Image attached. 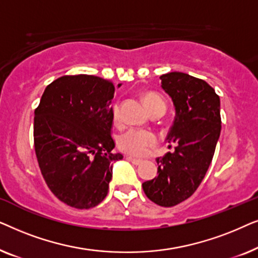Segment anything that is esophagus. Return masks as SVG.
I'll return each mask as SVG.
<instances>
[{"label":"esophagus","mask_w":258,"mask_h":258,"mask_svg":"<svg viewBox=\"0 0 258 258\" xmlns=\"http://www.w3.org/2000/svg\"><path fill=\"white\" fill-rule=\"evenodd\" d=\"M126 160H128L129 162H132V163L135 164V165H139V164L142 163V160H139V158H135V157H132V156L126 157Z\"/></svg>","instance_id":"1"}]
</instances>
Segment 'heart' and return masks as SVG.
<instances>
[{
  "label": "heart",
  "instance_id": "1",
  "mask_svg": "<svg viewBox=\"0 0 258 258\" xmlns=\"http://www.w3.org/2000/svg\"><path fill=\"white\" fill-rule=\"evenodd\" d=\"M143 102L149 112L155 110H165V103L160 95L153 91L143 95ZM118 105L115 104L112 108V116L115 121L118 119ZM156 136L151 132L141 129H129L118 136L117 144L118 148L124 153L133 155L136 157H142L149 153L150 148L156 144Z\"/></svg>",
  "mask_w": 258,
  "mask_h": 258
}]
</instances>
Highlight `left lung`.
<instances>
[{"label":"left lung","instance_id":"left-lung-1","mask_svg":"<svg viewBox=\"0 0 258 258\" xmlns=\"http://www.w3.org/2000/svg\"><path fill=\"white\" fill-rule=\"evenodd\" d=\"M160 79L175 107L167 142L176 147L156 158L157 176L142 186L154 203L174 207L196 191L213 161L221 134V102L206 81L188 74L172 72Z\"/></svg>","mask_w":258,"mask_h":258}]
</instances>
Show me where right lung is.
Segmentation results:
<instances>
[{"instance_id": "right-lung-1", "label": "right lung", "mask_w": 258, "mask_h": 258, "mask_svg": "<svg viewBox=\"0 0 258 258\" xmlns=\"http://www.w3.org/2000/svg\"><path fill=\"white\" fill-rule=\"evenodd\" d=\"M121 87V84H118ZM115 87L93 75L62 76L45 88L35 109L34 144L43 178L63 203L77 209L105 199L112 176Z\"/></svg>"}]
</instances>
